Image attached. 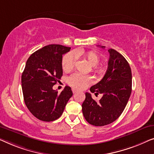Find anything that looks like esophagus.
<instances>
[{
    "label": "esophagus",
    "instance_id": "esophagus-1",
    "mask_svg": "<svg viewBox=\"0 0 154 154\" xmlns=\"http://www.w3.org/2000/svg\"><path fill=\"white\" fill-rule=\"evenodd\" d=\"M72 92H73V94H75V93H77V91H78V90H77V89H75V88H72Z\"/></svg>",
    "mask_w": 154,
    "mask_h": 154
}]
</instances>
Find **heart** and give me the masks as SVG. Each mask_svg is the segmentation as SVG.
Returning a JSON list of instances; mask_svg holds the SVG:
<instances>
[{
    "label": "heart",
    "instance_id": "b5f03b06",
    "mask_svg": "<svg viewBox=\"0 0 154 154\" xmlns=\"http://www.w3.org/2000/svg\"><path fill=\"white\" fill-rule=\"evenodd\" d=\"M77 56H82L91 66L93 72L98 75H102L105 72V66H99L100 56L95 51H83L77 50L66 54L62 58V68L65 72H70L74 68ZM68 82L70 86L77 88L84 89L86 86L92 84L93 79L89 75H84L79 73H75L68 77Z\"/></svg>",
    "mask_w": 154,
    "mask_h": 154
}]
</instances>
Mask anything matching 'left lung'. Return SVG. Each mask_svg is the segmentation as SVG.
<instances>
[{
  "label": "left lung",
  "instance_id": "1",
  "mask_svg": "<svg viewBox=\"0 0 154 154\" xmlns=\"http://www.w3.org/2000/svg\"><path fill=\"white\" fill-rule=\"evenodd\" d=\"M102 48L105 47L101 46ZM109 58L105 76L90 88L95 95L103 94L97 103L86 92L82 112L86 121L95 126L109 124L119 117L132 91V72L126 59L113 49H108Z\"/></svg>",
  "mask_w": 154,
  "mask_h": 154
}]
</instances>
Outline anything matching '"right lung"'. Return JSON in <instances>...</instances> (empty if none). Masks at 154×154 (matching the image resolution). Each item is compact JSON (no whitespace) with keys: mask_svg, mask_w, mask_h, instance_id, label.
I'll list each match as a JSON object with an SVG mask.
<instances>
[{"mask_svg":"<svg viewBox=\"0 0 154 154\" xmlns=\"http://www.w3.org/2000/svg\"><path fill=\"white\" fill-rule=\"evenodd\" d=\"M70 47L49 45L38 49L28 58L21 75V86L26 105L39 120L55 121L62 115L72 96L70 86L60 94L53 86L63 75L62 57Z\"/></svg>","mask_w":154,"mask_h":154,"instance_id":"add662e5","label":"right lung"}]
</instances>
